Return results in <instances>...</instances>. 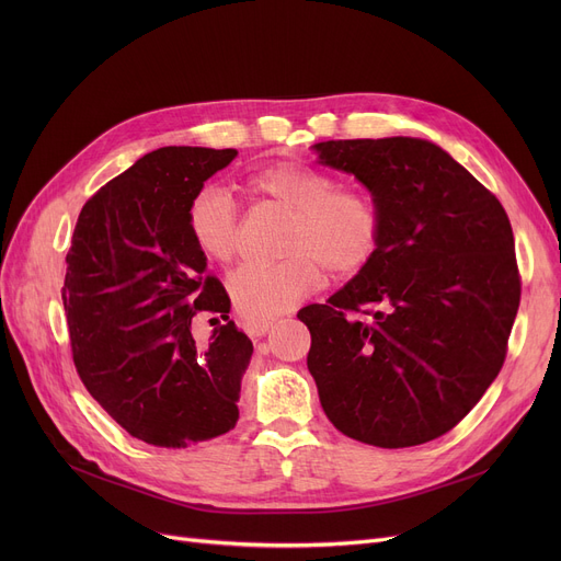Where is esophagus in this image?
<instances>
[{"instance_id": "esophagus-1", "label": "esophagus", "mask_w": 561, "mask_h": 561, "mask_svg": "<svg viewBox=\"0 0 561 561\" xmlns=\"http://www.w3.org/2000/svg\"><path fill=\"white\" fill-rule=\"evenodd\" d=\"M245 330L252 339H261L273 330V320L271 318H256V320H248L245 322Z\"/></svg>"}]
</instances>
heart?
Segmentation results:
<instances>
[{"instance_id": "1", "label": "heart", "mask_w": 561, "mask_h": 561, "mask_svg": "<svg viewBox=\"0 0 561 561\" xmlns=\"http://www.w3.org/2000/svg\"><path fill=\"white\" fill-rule=\"evenodd\" d=\"M245 191L288 214L277 263H250L229 277L233 307L245 318H273L302 302L325 271L347 279L377 256L385 220L377 202L359 188H336L334 176L302 163H275L248 176ZM186 225L195 245L216 261H231L241 243L233 202L204 188L191 202Z\"/></svg>"}]
</instances>
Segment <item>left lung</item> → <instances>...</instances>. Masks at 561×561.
Listing matches in <instances>:
<instances>
[{
    "mask_svg": "<svg viewBox=\"0 0 561 561\" xmlns=\"http://www.w3.org/2000/svg\"><path fill=\"white\" fill-rule=\"evenodd\" d=\"M313 147L322 165L357 176L385 220L368 268L325 305L298 311L320 404L362 444H427L480 402L505 364L520 302L510 218L430 140Z\"/></svg>",
    "mask_w": 561,
    "mask_h": 561,
    "instance_id": "obj_1",
    "label": "left lung"
}]
</instances>
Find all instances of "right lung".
<instances>
[{"label":"right lung","instance_id":"add662e5","mask_svg":"<svg viewBox=\"0 0 561 561\" xmlns=\"http://www.w3.org/2000/svg\"><path fill=\"white\" fill-rule=\"evenodd\" d=\"M239 154L161 147L83 204L66 256L64 307L75 368L106 414L157 448L233 430L252 341L229 320V296L206 273L186 225L188 202ZM226 322L209 344L195 312ZM216 318V320H217Z\"/></svg>","mask_w":561,"mask_h":561}]
</instances>
